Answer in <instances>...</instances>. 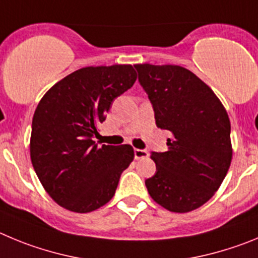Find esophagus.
I'll list each match as a JSON object with an SVG mask.
<instances>
[{"mask_svg":"<svg viewBox=\"0 0 258 258\" xmlns=\"http://www.w3.org/2000/svg\"><path fill=\"white\" fill-rule=\"evenodd\" d=\"M134 155L135 159H144V158H148V152L144 149H134Z\"/></svg>","mask_w":258,"mask_h":258,"instance_id":"esophagus-1","label":"esophagus"}]
</instances>
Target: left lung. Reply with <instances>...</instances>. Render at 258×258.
I'll list each match as a JSON object with an SVG mask.
<instances>
[{
    "mask_svg": "<svg viewBox=\"0 0 258 258\" xmlns=\"http://www.w3.org/2000/svg\"><path fill=\"white\" fill-rule=\"evenodd\" d=\"M157 127L169 132L167 152H152L150 197L166 210L189 212L217 191L231 163L230 120L215 92L178 66L136 64Z\"/></svg>",
    "mask_w": 258,
    "mask_h": 258,
    "instance_id": "obj_1",
    "label": "left lung"
}]
</instances>
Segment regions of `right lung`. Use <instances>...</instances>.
I'll return each instance as SVG.
<instances>
[{"label":"right lung","instance_id":"obj_1","mask_svg":"<svg viewBox=\"0 0 258 258\" xmlns=\"http://www.w3.org/2000/svg\"><path fill=\"white\" fill-rule=\"evenodd\" d=\"M135 81L132 66L87 67L62 78L39 101L32 120V164L61 207L91 212L114 196L134 149L100 146L94 138L115 97Z\"/></svg>","mask_w":258,"mask_h":258}]
</instances>
